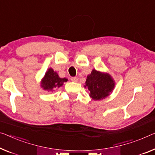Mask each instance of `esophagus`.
Returning a JSON list of instances; mask_svg holds the SVG:
<instances>
[{"label":"esophagus","mask_w":155,"mask_h":155,"mask_svg":"<svg viewBox=\"0 0 155 155\" xmlns=\"http://www.w3.org/2000/svg\"><path fill=\"white\" fill-rule=\"evenodd\" d=\"M71 81H73V82H78V78H76V77H73V78H71Z\"/></svg>","instance_id":"obj_1"}]
</instances>
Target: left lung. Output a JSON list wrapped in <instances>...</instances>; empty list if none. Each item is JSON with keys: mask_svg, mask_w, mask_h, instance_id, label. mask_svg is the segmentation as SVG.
I'll use <instances>...</instances> for the list:
<instances>
[{"mask_svg": "<svg viewBox=\"0 0 155 155\" xmlns=\"http://www.w3.org/2000/svg\"><path fill=\"white\" fill-rule=\"evenodd\" d=\"M114 80L109 74L93 70L91 74L87 76L84 87H87L90 91V96L98 101L108 96L114 89Z\"/></svg>", "mask_w": 155, "mask_h": 155, "instance_id": "obj_1", "label": "left lung"}]
</instances>
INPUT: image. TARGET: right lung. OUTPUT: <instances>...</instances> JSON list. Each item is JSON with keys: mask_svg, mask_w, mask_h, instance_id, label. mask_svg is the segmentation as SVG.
Wrapping results in <instances>:
<instances>
[{"mask_svg": "<svg viewBox=\"0 0 155 155\" xmlns=\"http://www.w3.org/2000/svg\"><path fill=\"white\" fill-rule=\"evenodd\" d=\"M66 81V78H60L58 73L54 72L52 68H49L43 78L41 86L44 89L51 91L53 88L60 87Z\"/></svg>", "mask_w": 155, "mask_h": 155, "instance_id": "1", "label": "right lung"}]
</instances>
